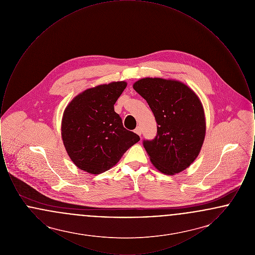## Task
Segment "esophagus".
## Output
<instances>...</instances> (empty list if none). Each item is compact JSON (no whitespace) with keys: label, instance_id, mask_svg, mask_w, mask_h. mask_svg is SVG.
Instances as JSON below:
<instances>
[{"label":"esophagus","instance_id":"34e87169","mask_svg":"<svg viewBox=\"0 0 255 255\" xmlns=\"http://www.w3.org/2000/svg\"><path fill=\"white\" fill-rule=\"evenodd\" d=\"M134 133H137L138 135H141V128L138 126V127H136L135 129H134Z\"/></svg>","mask_w":255,"mask_h":255}]
</instances>
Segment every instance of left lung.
Instances as JSON below:
<instances>
[{"mask_svg":"<svg viewBox=\"0 0 255 255\" xmlns=\"http://www.w3.org/2000/svg\"><path fill=\"white\" fill-rule=\"evenodd\" d=\"M133 90L147 101L157 126V135L143 140L154 166L165 175L186 169L198 157L206 135L203 105L194 92L177 80L139 79Z\"/></svg>","mask_w":255,"mask_h":255,"instance_id":"1","label":"left lung"}]
</instances>
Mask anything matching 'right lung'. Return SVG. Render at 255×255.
Listing matches in <instances>:
<instances>
[{"label":"right lung","mask_w":255,"mask_h":255,"mask_svg":"<svg viewBox=\"0 0 255 255\" xmlns=\"http://www.w3.org/2000/svg\"><path fill=\"white\" fill-rule=\"evenodd\" d=\"M125 81L88 89L73 98L65 109L61 133L73 163L90 174L103 173L139 140L123 127L114 105L126 88Z\"/></svg>","instance_id":"1"}]
</instances>
